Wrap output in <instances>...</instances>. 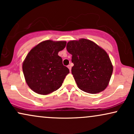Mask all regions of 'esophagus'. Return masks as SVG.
<instances>
[{
    "label": "esophagus",
    "instance_id": "obj_1",
    "mask_svg": "<svg viewBox=\"0 0 134 134\" xmlns=\"http://www.w3.org/2000/svg\"><path fill=\"white\" fill-rule=\"evenodd\" d=\"M67 67H68L69 70H70V72H71V69H72V65H69L68 66H67Z\"/></svg>",
    "mask_w": 134,
    "mask_h": 134
}]
</instances>
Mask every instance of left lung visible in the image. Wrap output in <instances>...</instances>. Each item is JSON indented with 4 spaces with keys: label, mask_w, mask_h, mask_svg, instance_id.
<instances>
[{
    "label": "left lung",
    "mask_w": 134,
    "mask_h": 134,
    "mask_svg": "<svg viewBox=\"0 0 134 134\" xmlns=\"http://www.w3.org/2000/svg\"><path fill=\"white\" fill-rule=\"evenodd\" d=\"M67 50L72 55V74L78 88L90 94L103 91L113 73V65L106 51L85 38L69 42Z\"/></svg>",
    "instance_id": "left-lung-1"
}]
</instances>
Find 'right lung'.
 Here are the masks:
<instances>
[{"instance_id":"right-lung-1","label":"right lung","mask_w":134,"mask_h":134,"mask_svg":"<svg viewBox=\"0 0 134 134\" xmlns=\"http://www.w3.org/2000/svg\"><path fill=\"white\" fill-rule=\"evenodd\" d=\"M65 41L46 40L33 48L23 63L27 85L33 91L46 95L62 86L69 69L62 64L59 51L66 46Z\"/></svg>"}]
</instances>
